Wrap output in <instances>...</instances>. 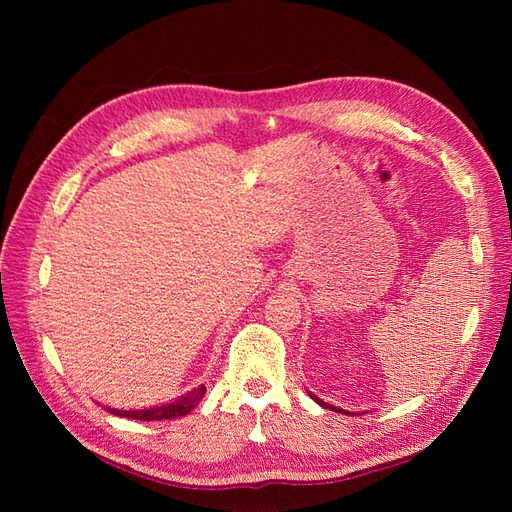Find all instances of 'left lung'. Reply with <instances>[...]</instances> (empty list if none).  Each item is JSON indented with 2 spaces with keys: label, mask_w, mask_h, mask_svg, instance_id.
<instances>
[{
  "label": "left lung",
  "mask_w": 512,
  "mask_h": 512,
  "mask_svg": "<svg viewBox=\"0 0 512 512\" xmlns=\"http://www.w3.org/2000/svg\"><path fill=\"white\" fill-rule=\"evenodd\" d=\"M307 393H309V391H307ZM309 397H312L318 406L327 408V410H331V412H339V414H348V416H354V412H348V410H344V408H337V406H333V404H327V401L320 399V397H316L314 393H309Z\"/></svg>",
  "instance_id": "8db88e82"
}]
</instances>
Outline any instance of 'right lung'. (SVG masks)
Returning <instances> with one entry per match:
<instances>
[{"label":"right lung","instance_id":"obj_1","mask_svg":"<svg viewBox=\"0 0 512 512\" xmlns=\"http://www.w3.org/2000/svg\"><path fill=\"white\" fill-rule=\"evenodd\" d=\"M205 386L200 384L198 389H192L185 395L177 397L175 401H168V404L162 406H151V408H141V410H119V408H111L106 406L104 410H108L115 416H123V418H134V421H168V418H179L190 414L198 404L200 399L205 397Z\"/></svg>","mask_w":512,"mask_h":512}]
</instances>
